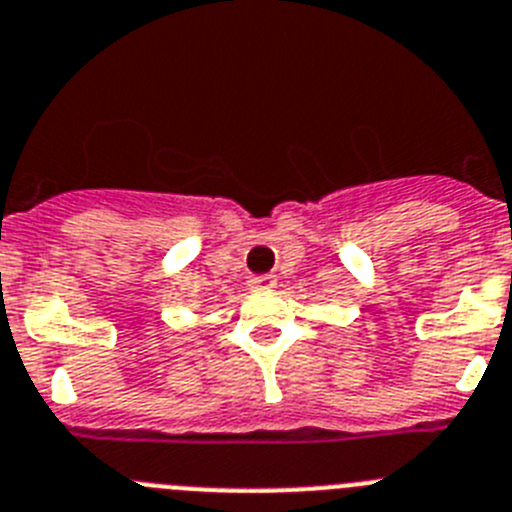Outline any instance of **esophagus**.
Returning <instances> with one entry per match:
<instances>
[{
	"instance_id": "34e87169",
	"label": "esophagus",
	"mask_w": 512,
	"mask_h": 512,
	"mask_svg": "<svg viewBox=\"0 0 512 512\" xmlns=\"http://www.w3.org/2000/svg\"><path fill=\"white\" fill-rule=\"evenodd\" d=\"M275 275H252L250 278V288L252 290H267V288H275Z\"/></svg>"
}]
</instances>
